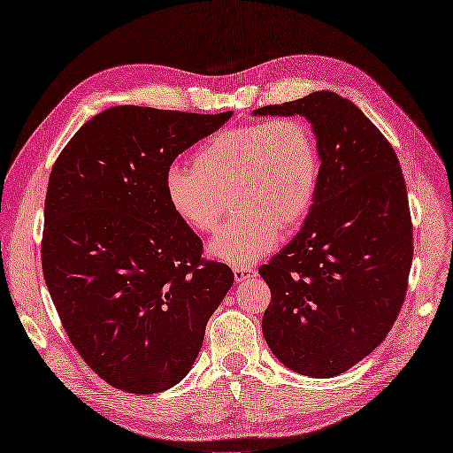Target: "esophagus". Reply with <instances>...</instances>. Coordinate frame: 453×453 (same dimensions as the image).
<instances>
[{"label": "esophagus", "mask_w": 453, "mask_h": 453, "mask_svg": "<svg viewBox=\"0 0 453 453\" xmlns=\"http://www.w3.org/2000/svg\"><path fill=\"white\" fill-rule=\"evenodd\" d=\"M256 276V269L254 267H234V278L235 282H245L249 278Z\"/></svg>", "instance_id": "34e87169"}]
</instances>
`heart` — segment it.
<instances>
[{
    "label": "heart",
    "mask_w": 453,
    "mask_h": 453,
    "mask_svg": "<svg viewBox=\"0 0 453 453\" xmlns=\"http://www.w3.org/2000/svg\"><path fill=\"white\" fill-rule=\"evenodd\" d=\"M320 157L306 121L276 118L223 128L193 157V169L171 165L164 193L177 218L197 232L218 228L228 206L238 211L208 243V254L230 265H250L313 206Z\"/></svg>",
    "instance_id": "b5f03b06"
}]
</instances>
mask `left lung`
Returning a JSON list of instances; mask_svg holds the SVG:
<instances>
[{"instance_id":"obj_1","label":"left lung","mask_w":453,"mask_h":453,"mask_svg":"<svg viewBox=\"0 0 453 453\" xmlns=\"http://www.w3.org/2000/svg\"><path fill=\"white\" fill-rule=\"evenodd\" d=\"M252 114L306 118L320 157L303 226L257 269L271 289L264 337L289 371L334 378L385 339L407 291L413 228L400 162L372 121L334 92Z\"/></svg>"}]
</instances>
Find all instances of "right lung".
I'll return each instance as SVG.
<instances>
[{"instance_id": "add662e5", "label": "right lung", "mask_w": 453, "mask_h": 453, "mask_svg": "<svg viewBox=\"0 0 453 453\" xmlns=\"http://www.w3.org/2000/svg\"><path fill=\"white\" fill-rule=\"evenodd\" d=\"M123 104L84 123L48 184L42 269L73 347L116 389L155 395L196 363L234 284L169 208L173 160L230 119Z\"/></svg>"}]
</instances>
